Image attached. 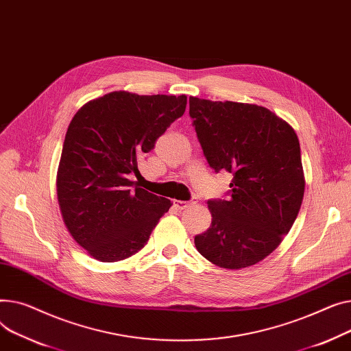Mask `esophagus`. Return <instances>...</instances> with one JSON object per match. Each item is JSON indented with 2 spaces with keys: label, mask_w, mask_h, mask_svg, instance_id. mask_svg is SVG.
Segmentation results:
<instances>
[{
  "label": "esophagus",
  "mask_w": 351,
  "mask_h": 351,
  "mask_svg": "<svg viewBox=\"0 0 351 351\" xmlns=\"http://www.w3.org/2000/svg\"><path fill=\"white\" fill-rule=\"evenodd\" d=\"M197 202H198V199L193 198L190 201H174V205L178 210H184V208H187V207H190V205H194Z\"/></svg>",
  "instance_id": "1"
}]
</instances>
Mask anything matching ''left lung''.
Instances as JSON below:
<instances>
[{
  "label": "left lung",
  "mask_w": 351,
  "mask_h": 351,
  "mask_svg": "<svg viewBox=\"0 0 351 351\" xmlns=\"http://www.w3.org/2000/svg\"><path fill=\"white\" fill-rule=\"evenodd\" d=\"M190 116L210 167L232 174L228 199H210V228L198 252L225 269H242L272 254L299 214L304 176L299 138L269 109L190 97Z\"/></svg>",
  "instance_id": "8db88e82"
}]
</instances>
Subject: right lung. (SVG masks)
<instances>
[{
  "instance_id": "1",
  "label": "right lung",
  "mask_w": 351,
  "mask_h": 351,
  "mask_svg": "<svg viewBox=\"0 0 351 351\" xmlns=\"http://www.w3.org/2000/svg\"><path fill=\"white\" fill-rule=\"evenodd\" d=\"M187 96L119 90L82 106L68 128L56 177L64 222L100 262L123 261L147 243L171 201L140 189L137 162L181 117Z\"/></svg>"
}]
</instances>
